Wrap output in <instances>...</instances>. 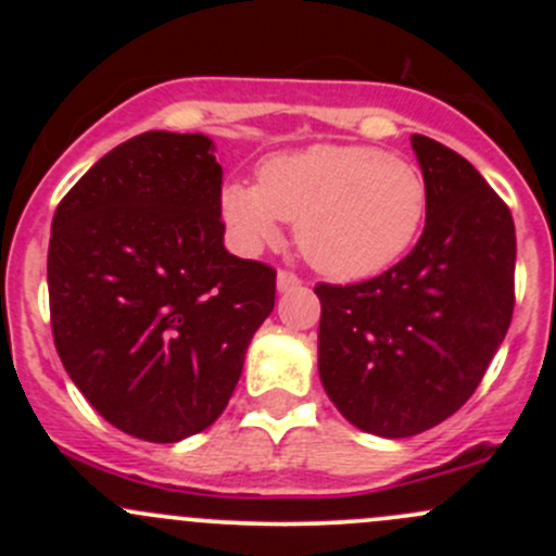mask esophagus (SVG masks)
<instances>
[{
	"label": "esophagus",
	"mask_w": 556,
	"mask_h": 556,
	"mask_svg": "<svg viewBox=\"0 0 556 556\" xmlns=\"http://www.w3.org/2000/svg\"><path fill=\"white\" fill-rule=\"evenodd\" d=\"M301 285V277L293 271H279L277 274V290L279 293H290V290H295Z\"/></svg>",
	"instance_id": "obj_1"
}]
</instances>
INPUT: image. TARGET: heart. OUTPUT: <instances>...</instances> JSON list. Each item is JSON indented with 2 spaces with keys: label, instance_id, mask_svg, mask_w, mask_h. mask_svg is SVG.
I'll use <instances>...</instances> for the list:
<instances>
[{
  "label": "heart",
  "instance_id": "1",
  "mask_svg": "<svg viewBox=\"0 0 556 556\" xmlns=\"http://www.w3.org/2000/svg\"><path fill=\"white\" fill-rule=\"evenodd\" d=\"M220 210L242 250L279 239L295 223V244L319 274L361 282L395 266L422 231L428 182L412 161L366 144H312L263 161L257 185H226Z\"/></svg>",
  "mask_w": 556,
  "mask_h": 556
}]
</instances>
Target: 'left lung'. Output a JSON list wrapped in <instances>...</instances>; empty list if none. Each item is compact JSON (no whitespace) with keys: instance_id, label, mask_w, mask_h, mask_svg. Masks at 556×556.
<instances>
[{"instance_id":"1","label":"left lung","mask_w":556,"mask_h":556,"mask_svg":"<svg viewBox=\"0 0 556 556\" xmlns=\"http://www.w3.org/2000/svg\"><path fill=\"white\" fill-rule=\"evenodd\" d=\"M428 182L425 231L379 277L314 288L319 379L355 428L408 439L479 387L514 314L517 233L501 195L463 155L414 134Z\"/></svg>"}]
</instances>
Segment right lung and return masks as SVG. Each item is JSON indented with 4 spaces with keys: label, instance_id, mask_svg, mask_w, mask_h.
Masks as SVG:
<instances>
[{
    "label": "right lung",
    "instance_id": "obj_1",
    "mask_svg": "<svg viewBox=\"0 0 556 556\" xmlns=\"http://www.w3.org/2000/svg\"><path fill=\"white\" fill-rule=\"evenodd\" d=\"M204 134L144 131L61 199L48 247L61 363L110 425L174 444L210 428L274 309L277 271L223 244Z\"/></svg>",
    "mask_w": 556,
    "mask_h": 556
}]
</instances>
